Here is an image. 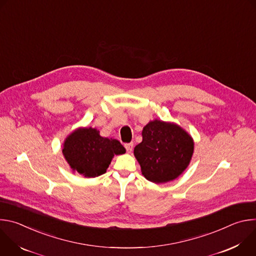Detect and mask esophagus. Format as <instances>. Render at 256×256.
Listing matches in <instances>:
<instances>
[{
	"label": "esophagus",
	"instance_id": "1",
	"mask_svg": "<svg viewBox=\"0 0 256 256\" xmlns=\"http://www.w3.org/2000/svg\"><path fill=\"white\" fill-rule=\"evenodd\" d=\"M124 147H126V152H128V153H132V147H134V144H132V142L126 144H124Z\"/></svg>",
	"mask_w": 256,
	"mask_h": 256
}]
</instances>
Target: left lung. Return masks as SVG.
Segmentation results:
<instances>
[{
    "instance_id": "obj_1",
    "label": "left lung",
    "mask_w": 256,
    "mask_h": 256,
    "mask_svg": "<svg viewBox=\"0 0 256 256\" xmlns=\"http://www.w3.org/2000/svg\"><path fill=\"white\" fill-rule=\"evenodd\" d=\"M142 136V140L136 146L134 154L146 179L165 184L190 165L194 142L181 126L155 120L144 126Z\"/></svg>"
}]
</instances>
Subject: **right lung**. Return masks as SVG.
Here are the masks:
<instances>
[{"label": "right lung", "instance_id": "add662e5", "mask_svg": "<svg viewBox=\"0 0 256 256\" xmlns=\"http://www.w3.org/2000/svg\"><path fill=\"white\" fill-rule=\"evenodd\" d=\"M126 153L120 140L103 138L93 128H79L66 136L62 154L72 169L91 178L106 172L116 155Z\"/></svg>", "mask_w": 256, "mask_h": 256}]
</instances>
